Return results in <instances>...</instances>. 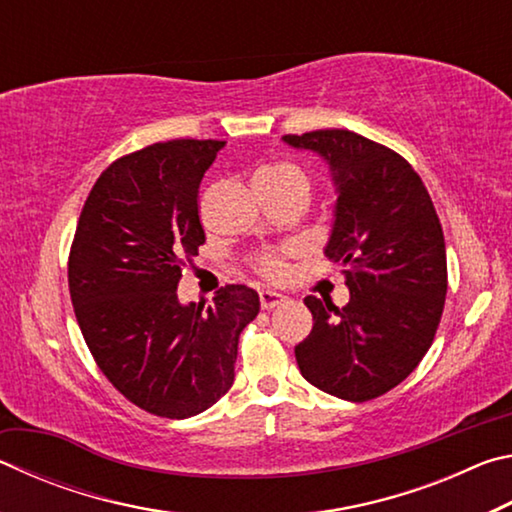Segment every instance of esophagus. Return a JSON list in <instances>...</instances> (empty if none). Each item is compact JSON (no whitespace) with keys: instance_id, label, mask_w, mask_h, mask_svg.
Returning a JSON list of instances; mask_svg holds the SVG:
<instances>
[{"instance_id":"1","label":"esophagus","mask_w":512,"mask_h":512,"mask_svg":"<svg viewBox=\"0 0 512 512\" xmlns=\"http://www.w3.org/2000/svg\"><path fill=\"white\" fill-rule=\"evenodd\" d=\"M284 300L287 298L277 291H259V302H262V309H275L277 305H282Z\"/></svg>"}]
</instances>
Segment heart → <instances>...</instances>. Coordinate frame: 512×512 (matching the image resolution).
<instances>
[{"instance_id": "obj_1", "label": "heart", "mask_w": 512, "mask_h": 512, "mask_svg": "<svg viewBox=\"0 0 512 512\" xmlns=\"http://www.w3.org/2000/svg\"><path fill=\"white\" fill-rule=\"evenodd\" d=\"M255 185L266 187H284V189H300L309 194V176L307 171L293 162H273L255 173ZM289 250H268L255 257V268L268 280H282L287 275V259Z\"/></svg>"}]
</instances>
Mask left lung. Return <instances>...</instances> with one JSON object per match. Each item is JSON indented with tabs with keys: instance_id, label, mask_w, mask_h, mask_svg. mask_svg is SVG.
Wrapping results in <instances>:
<instances>
[{
	"instance_id": "8db88e82",
	"label": "left lung",
	"mask_w": 512,
	"mask_h": 512,
	"mask_svg": "<svg viewBox=\"0 0 512 512\" xmlns=\"http://www.w3.org/2000/svg\"><path fill=\"white\" fill-rule=\"evenodd\" d=\"M320 155L336 189L325 244L345 268L343 309L316 296L314 327L296 345L309 384L348 402H368L404 381L431 348L447 293L445 237L427 187L402 155L352 131L284 135Z\"/></svg>"
}]
</instances>
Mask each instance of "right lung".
<instances>
[{
    "mask_svg": "<svg viewBox=\"0 0 512 512\" xmlns=\"http://www.w3.org/2000/svg\"><path fill=\"white\" fill-rule=\"evenodd\" d=\"M225 142L171 140L101 173L69 253V293L94 361L117 391L160 418L203 413L235 381L239 334L257 291L228 284L212 305L178 298L205 232L198 185Z\"/></svg>",
    "mask_w": 512,
    "mask_h": 512,
    "instance_id": "1",
    "label": "right lung"
}]
</instances>
